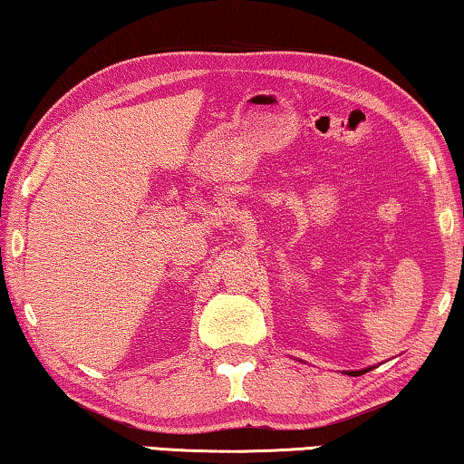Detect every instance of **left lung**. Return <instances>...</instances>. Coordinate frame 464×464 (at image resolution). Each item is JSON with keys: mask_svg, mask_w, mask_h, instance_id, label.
Listing matches in <instances>:
<instances>
[{"mask_svg": "<svg viewBox=\"0 0 464 464\" xmlns=\"http://www.w3.org/2000/svg\"><path fill=\"white\" fill-rule=\"evenodd\" d=\"M369 371H371V366H369V369H362V371H345V375L358 377V375H364V372H369Z\"/></svg>", "mask_w": 464, "mask_h": 464, "instance_id": "1", "label": "left lung"}]
</instances>
